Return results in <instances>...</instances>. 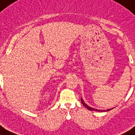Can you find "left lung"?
Segmentation results:
<instances>
[{
    "label": "left lung",
    "instance_id": "obj_1",
    "mask_svg": "<svg viewBox=\"0 0 135 135\" xmlns=\"http://www.w3.org/2000/svg\"><path fill=\"white\" fill-rule=\"evenodd\" d=\"M81 102H82V103L83 106H85L86 108L90 110H93V111H97V112H106V111H108V110H112V109L114 108H112V109H107V110H100V109H96L94 108H91V107H89V106H88L87 104L83 102V100L82 98H81Z\"/></svg>",
    "mask_w": 135,
    "mask_h": 135
}]
</instances>
